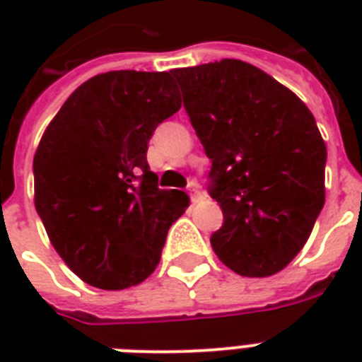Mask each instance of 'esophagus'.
Instances as JSON below:
<instances>
[{
	"instance_id": "esophagus-1",
	"label": "esophagus",
	"mask_w": 362,
	"mask_h": 362,
	"mask_svg": "<svg viewBox=\"0 0 362 362\" xmlns=\"http://www.w3.org/2000/svg\"><path fill=\"white\" fill-rule=\"evenodd\" d=\"M187 193H189V197H192L193 203H197L199 199L203 197V193H201V189H199V186L195 182H192V184L187 186Z\"/></svg>"
}]
</instances>
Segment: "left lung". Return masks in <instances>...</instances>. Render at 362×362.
<instances>
[{"label":"left lung","mask_w":362,"mask_h":362,"mask_svg":"<svg viewBox=\"0 0 362 362\" xmlns=\"http://www.w3.org/2000/svg\"><path fill=\"white\" fill-rule=\"evenodd\" d=\"M193 129L212 161L209 193L223 212L210 237L242 276L291 263L325 204L327 146L314 115L264 71L240 59L173 69Z\"/></svg>","instance_id":"obj_1"}]
</instances>
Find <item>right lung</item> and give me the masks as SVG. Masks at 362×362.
I'll return each mask as SVG.
<instances>
[{
	"mask_svg": "<svg viewBox=\"0 0 362 362\" xmlns=\"http://www.w3.org/2000/svg\"><path fill=\"white\" fill-rule=\"evenodd\" d=\"M180 109L170 73L109 71L78 86L45 131L35 158V209L81 280L125 289L152 274L169 227L189 204L159 189L148 141Z\"/></svg>",
	"mask_w": 362,
	"mask_h": 362,
	"instance_id": "add662e5",
	"label": "right lung"
}]
</instances>
